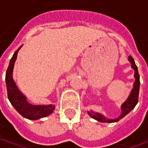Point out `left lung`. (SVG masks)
Wrapping results in <instances>:
<instances>
[{
    "mask_svg": "<svg viewBox=\"0 0 148 148\" xmlns=\"http://www.w3.org/2000/svg\"><path fill=\"white\" fill-rule=\"evenodd\" d=\"M128 60L131 62L132 68L135 71L134 77L136 78V80H135V82L133 84V88H132V90L131 91L129 96L127 98V100L121 106V114L117 118H116V119H109V118L106 117L105 116H103L102 114L98 113V112H95L93 111L88 112V113H89V115H90L91 117L95 119V120L99 121V122H103V123H113V122H117V121H120L124 116H125L128 112H130L135 108V106H136L137 103H138L140 85V75H139V73H138V69H137L136 65L134 59L131 55L128 57Z\"/></svg>",
    "mask_w": 148,
    "mask_h": 148,
    "instance_id": "obj_1",
    "label": "left lung"
}]
</instances>
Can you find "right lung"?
Returning a JSON list of instances; mask_svg holds the SVG:
<instances>
[{"label": "right lung", "mask_w": 148, "mask_h": 148, "mask_svg": "<svg viewBox=\"0 0 148 148\" xmlns=\"http://www.w3.org/2000/svg\"><path fill=\"white\" fill-rule=\"evenodd\" d=\"M21 46L19 48L15 51L12 57L10 59L8 67L6 71L5 75V82L7 86V93L8 98L11 102L12 106L14 107L16 110L20 114L27 118L28 120H39L40 118L47 116L51 114L55 110V105H47V106H35L32 105L27 101V97L19 90L18 87L16 85V82L12 77V72L14 67L15 62L17 57V53L21 48Z\"/></svg>", "instance_id": "add662e5"}]
</instances>
